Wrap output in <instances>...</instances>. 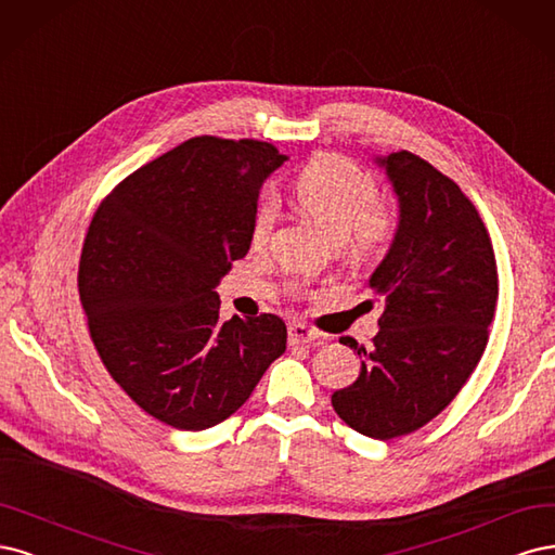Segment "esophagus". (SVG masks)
Wrapping results in <instances>:
<instances>
[{
	"label": "esophagus",
	"instance_id": "1",
	"mask_svg": "<svg viewBox=\"0 0 555 555\" xmlns=\"http://www.w3.org/2000/svg\"><path fill=\"white\" fill-rule=\"evenodd\" d=\"M288 336H291V344H293V346H307V344L318 341V336H320V334H318L315 330L307 327V325L293 323V325H291V330H288Z\"/></svg>",
	"mask_w": 555,
	"mask_h": 555
}]
</instances>
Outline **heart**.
I'll list each match as a JSON object with an SVG mask.
<instances>
[{"mask_svg":"<svg viewBox=\"0 0 555 555\" xmlns=\"http://www.w3.org/2000/svg\"><path fill=\"white\" fill-rule=\"evenodd\" d=\"M295 201L332 237L344 244L350 256H369L378 248L395 225V214L378 201L373 177L338 154L315 156L295 180ZM276 221V201H260L251 235L262 244Z\"/></svg>","mask_w":555,"mask_h":555,"instance_id":"heart-1","label":"heart"}]
</instances>
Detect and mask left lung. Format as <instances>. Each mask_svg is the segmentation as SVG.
<instances>
[{
  "instance_id": "obj_1",
  "label": "left lung",
  "mask_w": 555,
  "mask_h": 555,
  "mask_svg": "<svg viewBox=\"0 0 555 555\" xmlns=\"http://www.w3.org/2000/svg\"><path fill=\"white\" fill-rule=\"evenodd\" d=\"M399 201V223L369 288L385 299L380 332L332 405L357 434H413L452 403L489 341L498 299L491 237L463 191L410 152L375 156Z\"/></svg>"
}]
</instances>
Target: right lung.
Masks as SVG:
<instances>
[{"label":"right lung","mask_w":555,"mask_h":555,"mask_svg":"<svg viewBox=\"0 0 555 555\" xmlns=\"http://www.w3.org/2000/svg\"><path fill=\"white\" fill-rule=\"evenodd\" d=\"M283 160L270 142L191 138L129 175L89 223L78 291L101 362L180 431L228 420L285 350L279 315L221 320L214 291L251 248L260 189Z\"/></svg>","instance_id":"1"}]
</instances>
